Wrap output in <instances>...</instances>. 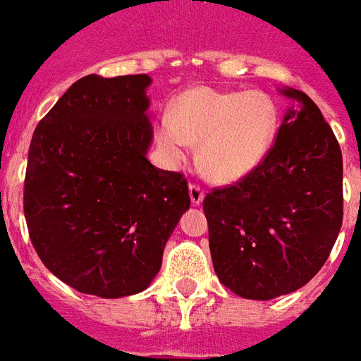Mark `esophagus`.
<instances>
[{"mask_svg":"<svg viewBox=\"0 0 361 361\" xmlns=\"http://www.w3.org/2000/svg\"><path fill=\"white\" fill-rule=\"evenodd\" d=\"M189 197H191L193 205H199V203H203L205 191H203V188L199 183H189Z\"/></svg>","mask_w":361,"mask_h":361,"instance_id":"1","label":"esophagus"}]
</instances>
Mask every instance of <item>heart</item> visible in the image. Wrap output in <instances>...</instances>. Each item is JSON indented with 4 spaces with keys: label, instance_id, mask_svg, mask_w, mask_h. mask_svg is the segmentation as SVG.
<instances>
[{
    "label": "heart",
    "instance_id": "obj_1",
    "mask_svg": "<svg viewBox=\"0 0 361 361\" xmlns=\"http://www.w3.org/2000/svg\"><path fill=\"white\" fill-rule=\"evenodd\" d=\"M277 128L274 102L262 92H219L191 87L156 123V140L172 162L199 146L201 170L213 180L246 176L268 154Z\"/></svg>",
    "mask_w": 361,
    "mask_h": 361
}]
</instances>
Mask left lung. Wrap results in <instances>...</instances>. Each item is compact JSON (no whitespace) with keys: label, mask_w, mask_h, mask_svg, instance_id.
Returning <instances> with one entry per match:
<instances>
[{"label":"left lung","mask_w":361,"mask_h":361,"mask_svg":"<svg viewBox=\"0 0 361 361\" xmlns=\"http://www.w3.org/2000/svg\"><path fill=\"white\" fill-rule=\"evenodd\" d=\"M289 111L264 160L244 178L203 199L213 268L244 299L293 293L319 274L338 238L342 152L307 93Z\"/></svg>","instance_id":"obj_1"}]
</instances>
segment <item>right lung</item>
<instances>
[{"mask_svg": "<svg viewBox=\"0 0 361 361\" xmlns=\"http://www.w3.org/2000/svg\"><path fill=\"white\" fill-rule=\"evenodd\" d=\"M146 74H90L40 119L29 146L23 211L42 264L75 291H145L189 209L188 180L146 158Z\"/></svg>", "mask_w": 361, "mask_h": 361, "instance_id": "1", "label": "right lung"}]
</instances>
